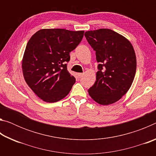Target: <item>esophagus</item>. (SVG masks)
<instances>
[{"instance_id":"1","label":"esophagus","mask_w":156,"mask_h":156,"mask_svg":"<svg viewBox=\"0 0 156 156\" xmlns=\"http://www.w3.org/2000/svg\"><path fill=\"white\" fill-rule=\"evenodd\" d=\"M77 76H78V78H81L82 76H83V73H77Z\"/></svg>"}]
</instances>
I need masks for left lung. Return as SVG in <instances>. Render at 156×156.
Returning a JSON list of instances; mask_svg holds the SVG:
<instances>
[{"label":"left lung","mask_w":156,"mask_h":156,"mask_svg":"<svg viewBox=\"0 0 156 156\" xmlns=\"http://www.w3.org/2000/svg\"><path fill=\"white\" fill-rule=\"evenodd\" d=\"M87 41L96 51L99 62L96 80L88 92L102 105L119 100L131 87L136 72V57L131 43L125 37L109 29L84 33Z\"/></svg>","instance_id":"left-lung-1"}]
</instances>
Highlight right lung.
<instances>
[{
    "label": "right lung",
    "instance_id": "add662e5",
    "mask_svg": "<svg viewBox=\"0 0 156 156\" xmlns=\"http://www.w3.org/2000/svg\"><path fill=\"white\" fill-rule=\"evenodd\" d=\"M83 36L84 31L43 29L28 41L22 60L23 76L43 101L58 102L69 93L76 78L67 71V62Z\"/></svg>",
    "mask_w": 156,
    "mask_h": 156
}]
</instances>
